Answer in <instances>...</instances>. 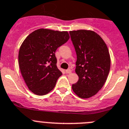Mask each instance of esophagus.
Returning a JSON list of instances; mask_svg holds the SVG:
<instances>
[{
    "label": "esophagus",
    "mask_w": 129,
    "mask_h": 129,
    "mask_svg": "<svg viewBox=\"0 0 129 129\" xmlns=\"http://www.w3.org/2000/svg\"><path fill=\"white\" fill-rule=\"evenodd\" d=\"M66 73H68V74H70V73H71V70H70V69H68V70H66Z\"/></svg>",
    "instance_id": "esophagus-1"
}]
</instances>
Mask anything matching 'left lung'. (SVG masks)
I'll list each match as a JSON object with an SVG mask.
<instances>
[{
	"instance_id": "left-lung-1",
	"label": "left lung",
	"mask_w": 129,
	"mask_h": 129,
	"mask_svg": "<svg viewBox=\"0 0 129 129\" xmlns=\"http://www.w3.org/2000/svg\"><path fill=\"white\" fill-rule=\"evenodd\" d=\"M70 33L77 54L75 73L79 76L72 89L79 98H91L103 87L110 72L108 46L94 31L81 29Z\"/></svg>"
}]
</instances>
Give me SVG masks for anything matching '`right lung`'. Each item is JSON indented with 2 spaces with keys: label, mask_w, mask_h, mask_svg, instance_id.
Returning <instances> with one entry per match:
<instances>
[{
  "label": "right lung",
  "mask_w": 129,
  "mask_h": 129,
  "mask_svg": "<svg viewBox=\"0 0 129 129\" xmlns=\"http://www.w3.org/2000/svg\"><path fill=\"white\" fill-rule=\"evenodd\" d=\"M70 39L68 31L39 29L21 44L18 54L19 69L28 88L43 96L52 90L62 75L56 63L55 52Z\"/></svg>",
  "instance_id": "add662e5"
}]
</instances>
